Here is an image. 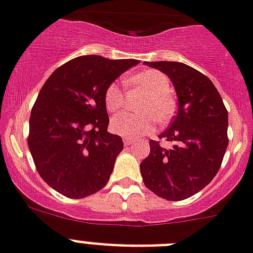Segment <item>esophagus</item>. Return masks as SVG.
Returning a JSON list of instances; mask_svg holds the SVG:
<instances>
[{"label":"esophagus","instance_id":"34e87169","mask_svg":"<svg viewBox=\"0 0 253 253\" xmlns=\"http://www.w3.org/2000/svg\"><path fill=\"white\" fill-rule=\"evenodd\" d=\"M123 143H125V145H131L133 143V140L128 139V137H123Z\"/></svg>","mask_w":253,"mask_h":253}]
</instances>
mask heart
Listing matches in <instances>:
<instances>
[{
	"mask_svg": "<svg viewBox=\"0 0 253 253\" xmlns=\"http://www.w3.org/2000/svg\"><path fill=\"white\" fill-rule=\"evenodd\" d=\"M127 82L145 94L137 109L143 113H122L112 120V130L125 137H140L152 132L156 120L165 123L175 113L176 103L169 95V78L156 69H146L127 78ZM104 103L108 112L117 113L125 105L123 90L118 82H112L105 90Z\"/></svg>",
	"mask_w": 253,
	"mask_h": 253,
	"instance_id": "heart-1",
	"label": "heart"
}]
</instances>
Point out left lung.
Instances as JSON below:
<instances>
[{
	"mask_svg": "<svg viewBox=\"0 0 253 253\" xmlns=\"http://www.w3.org/2000/svg\"><path fill=\"white\" fill-rule=\"evenodd\" d=\"M146 65L167 74L175 86L179 108L159 139L173 141L165 149L150 140V154L140 163L144 184L167 201H182L209 185L228 148V110L207 76L177 61Z\"/></svg>",
	"mask_w": 253,
	"mask_h": 253,
	"instance_id": "8db88e82",
	"label": "left lung"
}]
</instances>
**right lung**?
<instances>
[{
	"label": "right lung",
	"instance_id": "1",
	"mask_svg": "<svg viewBox=\"0 0 253 253\" xmlns=\"http://www.w3.org/2000/svg\"><path fill=\"white\" fill-rule=\"evenodd\" d=\"M139 60L84 55L59 67L42 86L29 118L28 146L44 182L80 199L107 185L121 136L108 132L104 94Z\"/></svg>",
	"mask_w": 253,
	"mask_h": 253
}]
</instances>
